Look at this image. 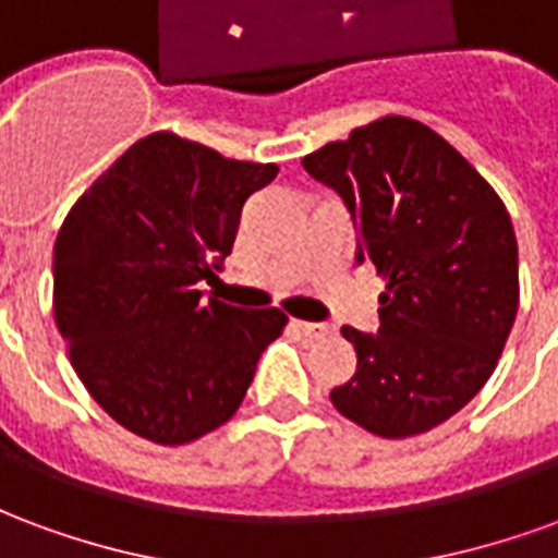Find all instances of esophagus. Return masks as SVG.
Returning <instances> with one entry per match:
<instances>
[{
    "instance_id": "1",
    "label": "esophagus",
    "mask_w": 558,
    "mask_h": 558,
    "mask_svg": "<svg viewBox=\"0 0 558 558\" xmlns=\"http://www.w3.org/2000/svg\"><path fill=\"white\" fill-rule=\"evenodd\" d=\"M295 328H299L307 340H328L335 335L331 328L319 326V323H295Z\"/></svg>"
}]
</instances>
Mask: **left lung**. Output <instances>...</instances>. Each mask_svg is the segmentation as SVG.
Here are the masks:
<instances>
[{
    "mask_svg": "<svg viewBox=\"0 0 558 558\" xmlns=\"http://www.w3.org/2000/svg\"><path fill=\"white\" fill-rule=\"evenodd\" d=\"M359 227L386 280L379 335L343 326L359 371L331 391L383 439L433 430L490 379L520 304L517 239L490 182L424 122L383 116L302 158Z\"/></svg>",
    "mask_w": 558,
    "mask_h": 558,
    "instance_id": "left-lung-1",
    "label": "left lung"
}]
</instances>
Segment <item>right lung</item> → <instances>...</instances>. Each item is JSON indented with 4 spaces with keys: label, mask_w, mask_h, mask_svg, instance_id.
<instances>
[{
    "label": "right lung",
    "mask_w": 558,
    "mask_h": 558,
    "mask_svg": "<svg viewBox=\"0 0 558 558\" xmlns=\"http://www.w3.org/2000/svg\"><path fill=\"white\" fill-rule=\"evenodd\" d=\"M275 163L155 131L83 191L53 247V316L95 403L148 442L187 445L242 407L278 307L242 311L199 280L232 251L244 199Z\"/></svg>",
    "instance_id": "add662e5"
}]
</instances>
